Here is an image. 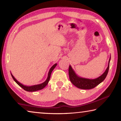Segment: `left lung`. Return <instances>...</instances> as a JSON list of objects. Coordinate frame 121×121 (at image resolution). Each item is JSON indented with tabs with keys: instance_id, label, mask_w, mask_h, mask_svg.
<instances>
[{
	"instance_id": "left-lung-1",
	"label": "left lung",
	"mask_w": 121,
	"mask_h": 121,
	"mask_svg": "<svg viewBox=\"0 0 121 121\" xmlns=\"http://www.w3.org/2000/svg\"><path fill=\"white\" fill-rule=\"evenodd\" d=\"M110 58H109V62H108V67L106 69V71L102 75L100 76V77L97 78L95 79H90L84 78H82L76 74L75 71L71 67V65H69V79L75 86L81 89H84V90H89L97 86L98 85H99L100 83H101L104 79H105L107 75L109 68V62H110Z\"/></svg>"
}]
</instances>
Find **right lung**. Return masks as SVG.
<instances>
[{"label":"right lung","instance_id":"add662e5","mask_svg":"<svg viewBox=\"0 0 121 121\" xmlns=\"http://www.w3.org/2000/svg\"><path fill=\"white\" fill-rule=\"evenodd\" d=\"M56 65H57V64H56H56H54L52 67H51V69H50V71H49V72H48V78H47L46 80L45 81L44 83H43L42 84H40L32 85V86H30L24 85L23 84H22L21 83H20L17 80H16V79L15 78V77L13 76V75H12V73H11V75H12V78H13V79L14 80V81H15V82L20 86H21L22 88V89L25 90V91H28V92H34V91H38V90H42L43 89H44V88L47 85V84H48L49 81H50V77H51V73H52V71H53V69L55 68V67H56Z\"/></svg>","mask_w":121,"mask_h":121}]
</instances>
